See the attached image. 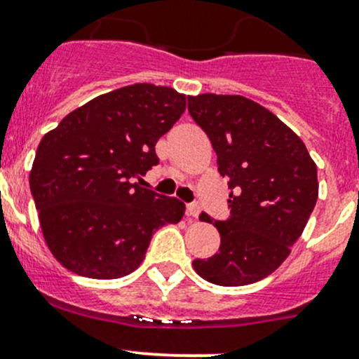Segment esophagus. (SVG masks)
Segmentation results:
<instances>
[{
    "label": "esophagus",
    "instance_id": "obj_1",
    "mask_svg": "<svg viewBox=\"0 0 359 359\" xmlns=\"http://www.w3.org/2000/svg\"><path fill=\"white\" fill-rule=\"evenodd\" d=\"M198 214H200L198 203H188V205H187V215H190V217H198Z\"/></svg>",
    "mask_w": 359,
    "mask_h": 359
}]
</instances>
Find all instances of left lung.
Returning <instances> with one entry per match:
<instances>
[{
    "label": "left lung",
    "instance_id": "left-lung-1",
    "mask_svg": "<svg viewBox=\"0 0 359 359\" xmlns=\"http://www.w3.org/2000/svg\"><path fill=\"white\" fill-rule=\"evenodd\" d=\"M188 113L209 137L229 184V217L215 221L219 252L196 258L200 277L217 286L264 279L286 260L318 198L317 165L291 128L243 95L188 97ZM200 221L212 222L205 212Z\"/></svg>",
    "mask_w": 359,
    "mask_h": 359
}]
</instances>
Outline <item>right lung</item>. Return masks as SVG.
Returning a JSON list of instances; mask_svg holds the SVG:
<instances>
[{
  "instance_id": "add662e5",
  "label": "right lung",
  "mask_w": 359,
  "mask_h": 359,
  "mask_svg": "<svg viewBox=\"0 0 359 359\" xmlns=\"http://www.w3.org/2000/svg\"><path fill=\"white\" fill-rule=\"evenodd\" d=\"M187 107L175 88L135 83L75 109L37 147L30 191L49 250L68 271L118 279L184 203L133 183L159 164L156 144Z\"/></svg>"
}]
</instances>
